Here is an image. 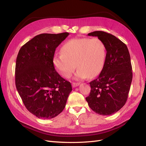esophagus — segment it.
Instances as JSON below:
<instances>
[{
    "instance_id": "esophagus-1",
    "label": "esophagus",
    "mask_w": 146,
    "mask_h": 146,
    "mask_svg": "<svg viewBox=\"0 0 146 146\" xmlns=\"http://www.w3.org/2000/svg\"><path fill=\"white\" fill-rule=\"evenodd\" d=\"M80 83H76V82H73L72 83V87H77L79 85H80Z\"/></svg>"
}]
</instances>
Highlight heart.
Listing matches in <instances>:
<instances>
[{
    "instance_id": "b5f03b06",
    "label": "heart",
    "mask_w": 146,
    "mask_h": 146,
    "mask_svg": "<svg viewBox=\"0 0 146 146\" xmlns=\"http://www.w3.org/2000/svg\"><path fill=\"white\" fill-rule=\"evenodd\" d=\"M61 50V54L54 55L53 64L64 78L71 76L76 67L77 80L95 77L103 69L106 47L99 38H73L66 42Z\"/></svg>"
}]
</instances>
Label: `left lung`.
<instances>
[{"mask_svg":"<svg viewBox=\"0 0 146 146\" xmlns=\"http://www.w3.org/2000/svg\"><path fill=\"white\" fill-rule=\"evenodd\" d=\"M88 36L104 42L107 54L99 76L90 83L91 90L86 100L92 110L100 115H111L126 103L132 81V67L127 46L114 35L95 31Z\"/></svg>","mask_w":146,"mask_h":146,"instance_id":"left-lung-1","label":"left lung"}]
</instances>
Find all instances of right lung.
Returning <instances> with one entry per match:
<instances>
[{"instance_id":"obj_1","label":"right lung","mask_w":146,"mask_h":146,"mask_svg":"<svg viewBox=\"0 0 146 146\" xmlns=\"http://www.w3.org/2000/svg\"><path fill=\"white\" fill-rule=\"evenodd\" d=\"M69 35L42 33L21 48L16 58V89L29 111L38 118L49 119L64 110L72 91L53 64L56 48Z\"/></svg>"}]
</instances>
